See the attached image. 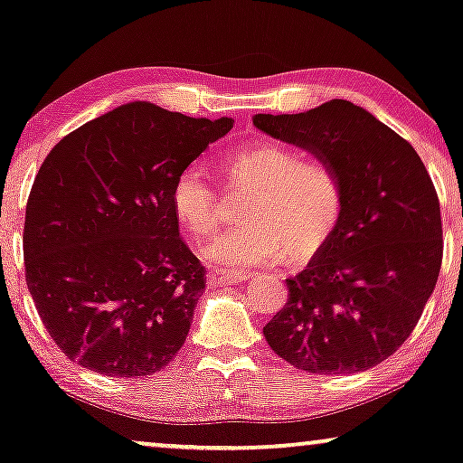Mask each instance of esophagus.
<instances>
[{"mask_svg": "<svg viewBox=\"0 0 463 463\" xmlns=\"http://www.w3.org/2000/svg\"><path fill=\"white\" fill-rule=\"evenodd\" d=\"M210 283L213 285V288H226V285H239L243 283L247 275H243V272H226V270H212L210 272Z\"/></svg>", "mask_w": 463, "mask_h": 463, "instance_id": "esophagus-1", "label": "esophagus"}]
</instances>
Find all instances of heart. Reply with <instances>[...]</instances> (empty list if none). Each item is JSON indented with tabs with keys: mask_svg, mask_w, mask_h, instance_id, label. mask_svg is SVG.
Returning a JSON list of instances; mask_svg holds the SVG:
<instances>
[{
	"mask_svg": "<svg viewBox=\"0 0 463 463\" xmlns=\"http://www.w3.org/2000/svg\"><path fill=\"white\" fill-rule=\"evenodd\" d=\"M232 186L251 191L241 207L243 224L218 232L203 245V258L224 270H243L315 253L334 232L342 213V182L327 161L304 159L296 148L258 142L226 157ZM175 218L194 237L218 222L216 186L197 164L180 169L172 184Z\"/></svg>",
	"mask_w": 463,
	"mask_h": 463,
	"instance_id": "1",
	"label": "heart"
}]
</instances>
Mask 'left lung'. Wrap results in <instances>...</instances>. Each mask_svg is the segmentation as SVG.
I'll use <instances>...</instances> for the list:
<instances>
[{
    "mask_svg": "<svg viewBox=\"0 0 463 463\" xmlns=\"http://www.w3.org/2000/svg\"><path fill=\"white\" fill-rule=\"evenodd\" d=\"M253 126L327 161L342 182L334 232L266 323L269 346L308 373H359L396 353L418 325L442 262L439 194L420 155L348 100Z\"/></svg>",
    "mask_w": 463,
    "mask_h": 463,
    "instance_id": "1",
    "label": "left lung"
}]
</instances>
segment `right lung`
I'll list each match as a JSON object with an SVG mask.
<instances>
[{
  "label": "right lung",
  "instance_id": "1",
  "mask_svg": "<svg viewBox=\"0 0 463 463\" xmlns=\"http://www.w3.org/2000/svg\"><path fill=\"white\" fill-rule=\"evenodd\" d=\"M232 129L129 102L83 123L39 167L24 216L35 308L71 361L146 377L178 354L205 289L182 241L172 184Z\"/></svg>",
  "mask_w": 463,
  "mask_h": 463
}]
</instances>
